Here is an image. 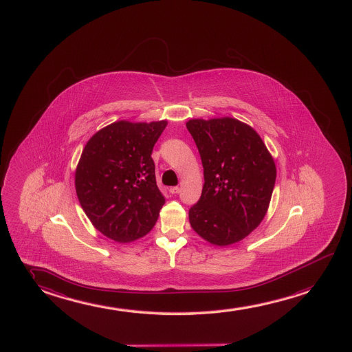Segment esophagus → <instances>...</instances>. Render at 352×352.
I'll return each mask as SVG.
<instances>
[{"label":"esophagus","instance_id":"esophagus-1","mask_svg":"<svg viewBox=\"0 0 352 352\" xmlns=\"http://www.w3.org/2000/svg\"><path fill=\"white\" fill-rule=\"evenodd\" d=\"M168 190H170L171 194H179L181 192V188L179 187H171Z\"/></svg>","mask_w":352,"mask_h":352}]
</instances>
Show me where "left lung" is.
<instances>
[{"label":"left lung","mask_w":352,"mask_h":352,"mask_svg":"<svg viewBox=\"0 0 352 352\" xmlns=\"http://www.w3.org/2000/svg\"><path fill=\"white\" fill-rule=\"evenodd\" d=\"M186 125L205 179L189 223L212 245L239 243L257 228L269 208L276 179L272 154L257 131L238 119H190Z\"/></svg>","instance_id":"left-lung-1"}]
</instances>
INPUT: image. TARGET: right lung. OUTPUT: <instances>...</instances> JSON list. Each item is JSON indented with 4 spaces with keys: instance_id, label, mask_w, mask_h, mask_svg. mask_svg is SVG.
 Returning <instances> with one entry per match:
<instances>
[{
    "instance_id": "obj_1",
    "label": "right lung",
    "mask_w": 352,
    "mask_h": 352,
    "mask_svg": "<svg viewBox=\"0 0 352 352\" xmlns=\"http://www.w3.org/2000/svg\"><path fill=\"white\" fill-rule=\"evenodd\" d=\"M166 120H119L95 133L74 173L76 193L87 217L104 236L131 243L149 233L165 199L151 154Z\"/></svg>"
}]
</instances>
